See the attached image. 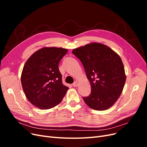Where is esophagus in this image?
Instances as JSON below:
<instances>
[{
  "label": "esophagus",
  "mask_w": 147,
  "mask_h": 147,
  "mask_svg": "<svg viewBox=\"0 0 147 147\" xmlns=\"http://www.w3.org/2000/svg\"><path fill=\"white\" fill-rule=\"evenodd\" d=\"M72 86L74 87H77L78 86V82H75L73 84H72Z\"/></svg>",
  "instance_id": "1"
}]
</instances>
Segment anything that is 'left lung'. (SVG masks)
<instances>
[{"label":"left lung","instance_id":"8db88e82","mask_svg":"<svg viewBox=\"0 0 147 147\" xmlns=\"http://www.w3.org/2000/svg\"><path fill=\"white\" fill-rule=\"evenodd\" d=\"M72 53L80 60L91 84V94L83 97L84 102L94 110L109 109L121 95L126 82L121 59L99 43L74 49Z\"/></svg>","mask_w":147,"mask_h":147}]
</instances>
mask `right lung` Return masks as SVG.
I'll return each instance as SVG.
<instances>
[{"instance_id":"right-lung-1","label":"right lung","mask_w":147,"mask_h":147,"mask_svg":"<svg viewBox=\"0 0 147 147\" xmlns=\"http://www.w3.org/2000/svg\"><path fill=\"white\" fill-rule=\"evenodd\" d=\"M67 49L43 48L26 61L21 81L29 101L40 109H50L59 104L69 88L63 84L59 63Z\"/></svg>"}]
</instances>
